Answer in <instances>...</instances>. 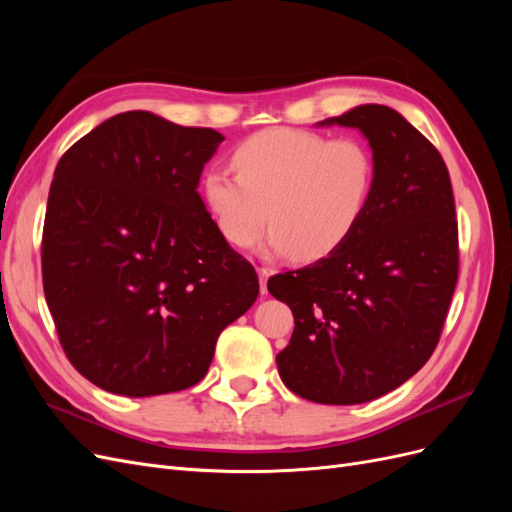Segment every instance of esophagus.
<instances>
[{"label":"esophagus","instance_id":"obj_1","mask_svg":"<svg viewBox=\"0 0 512 512\" xmlns=\"http://www.w3.org/2000/svg\"><path fill=\"white\" fill-rule=\"evenodd\" d=\"M269 275H271V269H267V267H260V269H258V280H260V292H262V294H267V280H269Z\"/></svg>","mask_w":512,"mask_h":512}]
</instances>
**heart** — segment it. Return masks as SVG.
Masks as SVG:
<instances>
[{
    "mask_svg": "<svg viewBox=\"0 0 512 512\" xmlns=\"http://www.w3.org/2000/svg\"><path fill=\"white\" fill-rule=\"evenodd\" d=\"M234 173L207 168L203 200L220 235L247 247L271 222L265 247L316 262L342 247L367 213L376 160L361 138H331L297 128L247 136L230 156Z\"/></svg>",
    "mask_w": 512,
    "mask_h": 512,
    "instance_id": "b5f03b06",
    "label": "heart"
}]
</instances>
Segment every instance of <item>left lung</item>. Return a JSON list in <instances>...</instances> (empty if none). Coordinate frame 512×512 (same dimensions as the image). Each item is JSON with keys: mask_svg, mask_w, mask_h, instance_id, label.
Here are the masks:
<instances>
[{"mask_svg": "<svg viewBox=\"0 0 512 512\" xmlns=\"http://www.w3.org/2000/svg\"><path fill=\"white\" fill-rule=\"evenodd\" d=\"M361 130L376 160L367 213L350 239L267 288L294 316L275 356L292 393L316 404L378 399L436 350L457 273V220L448 168L397 111L361 104L318 126Z\"/></svg>", "mask_w": 512, "mask_h": 512, "instance_id": "left-lung-1", "label": "left lung"}]
</instances>
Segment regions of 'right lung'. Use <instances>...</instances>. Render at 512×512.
Instances as JSON below:
<instances>
[{
	"mask_svg": "<svg viewBox=\"0 0 512 512\" xmlns=\"http://www.w3.org/2000/svg\"><path fill=\"white\" fill-rule=\"evenodd\" d=\"M224 141L147 111L100 123L61 156L42 232V284L61 348L100 389L151 397L205 378L258 275L198 194Z\"/></svg>",
	"mask_w": 512,
	"mask_h": 512,
	"instance_id": "obj_1",
	"label": "right lung"
}]
</instances>
